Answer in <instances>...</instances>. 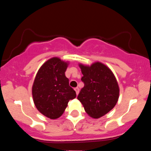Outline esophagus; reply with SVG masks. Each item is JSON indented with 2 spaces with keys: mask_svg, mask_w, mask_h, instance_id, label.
Wrapping results in <instances>:
<instances>
[{
  "mask_svg": "<svg viewBox=\"0 0 151 151\" xmlns=\"http://www.w3.org/2000/svg\"><path fill=\"white\" fill-rule=\"evenodd\" d=\"M74 90H75L76 93H77V95H78V93H79V88H78V87L74 88Z\"/></svg>",
  "mask_w": 151,
  "mask_h": 151,
  "instance_id": "34e87169",
  "label": "esophagus"
}]
</instances>
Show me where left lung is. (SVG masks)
<instances>
[{"label":"left lung","instance_id":"obj_1","mask_svg":"<svg viewBox=\"0 0 151 151\" xmlns=\"http://www.w3.org/2000/svg\"><path fill=\"white\" fill-rule=\"evenodd\" d=\"M84 87L77 99L86 114L94 119L103 116L115 106L119 95L116 79L110 69L100 62L90 67L79 65Z\"/></svg>","mask_w":151,"mask_h":151}]
</instances>
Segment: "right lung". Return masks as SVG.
<instances>
[{
  "instance_id": "1",
  "label": "right lung",
  "mask_w": 151,
  "mask_h": 151,
  "mask_svg": "<svg viewBox=\"0 0 151 151\" xmlns=\"http://www.w3.org/2000/svg\"><path fill=\"white\" fill-rule=\"evenodd\" d=\"M67 65L58 58L50 59L40 68L35 79L32 91L35 105L51 119L61 116L69 101L76 97L65 74Z\"/></svg>"
}]
</instances>
